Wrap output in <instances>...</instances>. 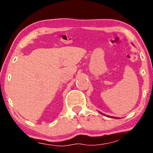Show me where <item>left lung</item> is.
<instances>
[{
  "mask_svg": "<svg viewBox=\"0 0 153 153\" xmlns=\"http://www.w3.org/2000/svg\"><path fill=\"white\" fill-rule=\"evenodd\" d=\"M100 114H102V115H105V114H103V113H101V112H100ZM106 116L107 117H111V118H116V119H117V118H118V117H110V116H109V115H106Z\"/></svg>",
  "mask_w": 153,
  "mask_h": 153,
  "instance_id": "obj_1",
  "label": "left lung"
}]
</instances>
